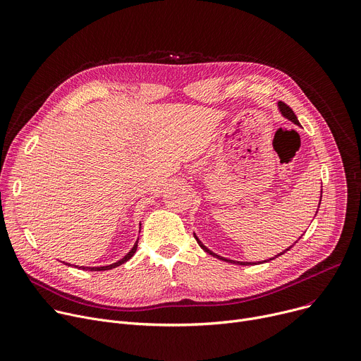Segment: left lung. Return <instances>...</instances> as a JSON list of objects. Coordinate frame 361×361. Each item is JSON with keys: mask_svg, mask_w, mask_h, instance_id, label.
Here are the masks:
<instances>
[{"mask_svg": "<svg viewBox=\"0 0 361 361\" xmlns=\"http://www.w3.org/2000/svg\"><path fill=\"white\" fill-rule=\"evenodd\" d=\"M278 109H279V112H281V116L282 117H286L287 120H290V121H293L295 126H298V127H301V124L298 123V120H297V117H295V114L293 112V109L290 108V106H287L286 104L283 102H278ZM320 200H322V192H320ZM320 200H319V206H320ZM319 206H317V209H319ZM317 214V212H316ZM193 235H195V238H196V241H197V244L200 245V247L206 252V253H209V255H212V256H215V257H218V259H221V260H224V262H228V263H237V264H243V267H247V264H257V263H264V262H269V260H272V259H275V257H278V256H281V255H283L286 252H288L293 245H290L288 249H286L283 252H281V253H278L275 257H271V259H267V260H262V262H237V260H231V259H226V257H222V256H219V255H216V253H214L212 250H209L206 247V245L199 240V237L193 233ZM298 241V240H297ZM295 241V243H297Z\"/></svg>", "mask_w": 361, "mask_h": 361, "instance_id": "1", "label": "left lung"}]
</instances>
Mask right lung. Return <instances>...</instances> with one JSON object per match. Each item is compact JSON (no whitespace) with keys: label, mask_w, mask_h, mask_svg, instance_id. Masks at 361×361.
Masks as SVG:
<instances>
[{"label":"right lung","mask_w":361,"mask_h":361,"mask_svg":"<svg viewBox=\"0 0 361 361\" xmlns=\"http://www.w3.org/2000/svg\"><path fill=\"white\" fill-rule=\"evenodd\" d=\"M140 225H142V224H140ZM136 250H137V241L135 243V245H133L131 250H130V252H128L123 259H120V260H118V262H116V263L106 264V267H92V268H89V267H80V269H83V271H108V269H114V268L120 267V264L126 263L127 260H130V259L133 257V255L136 253ZM67 264H70V263H67ZM73 267H75V264H73ZM75 268H79V267H75Z\"/></svg>","instance_id":"obj_1"}]
</instances>
